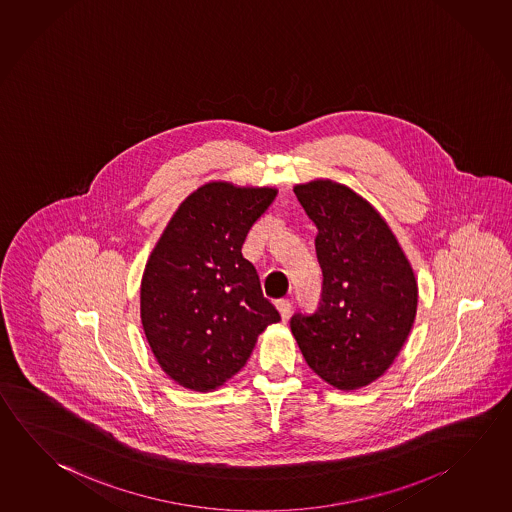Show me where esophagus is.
I'll use <instances>...</instances> for the list:
<instances>
[{
  "label": "esophagus",
  "instance_id": "34e87169",
  "mask_svg": "<svg viewBox=\"0 0 512 512\" xmlns=\"http://www.w3.org/2000/svg\"><path fill=\"white\" fill-rule=\"evenodd\" d=\"M277 307L284 320H287V318H289V314L293 311V304H291L289 300H278Z\"/></svg>",
  "mask_w": 512,
  "mask_h": 512
}]
</instances>
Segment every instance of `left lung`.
<instances>
[{
  "instance_id": "obj_1",
  "label": "left lung",
  "mask_w": 512,
  "mask_h": 512,
  "mask_svg": "<svg viewBox=\"0 0 512 512\" xmlns=\"http://www.w3.org/2000/svg\"><path fill=\"white\" fill-rule=\"evenodd\" d=\"M318 228L322 302L295 313L291 332L307 365L340 390L385 374L403 349L417 311V282L392 230L356 192L332 183L296 185Z\"/></svg>"
}]
</instances>
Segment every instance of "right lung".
<instances>
[{
    "mask_svg": "<svg viewBox=\"0 0 512 512\" xmlns=\"http://www.w3.org/2000/svg\"><path fill=\"white\" fill-rule=\"evenodd\" d=\"M275 189L208 183L181 203L145 266L140 311L160 367L196 392L246 365L257 336L280 313L262 293L244 239Z\"/></svg>",
    "mask_w": 512,
    "mask_h": 512,
    "instance_id": "obj_1",
    "label": "right lung"
}]
</instances>
